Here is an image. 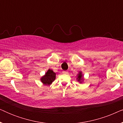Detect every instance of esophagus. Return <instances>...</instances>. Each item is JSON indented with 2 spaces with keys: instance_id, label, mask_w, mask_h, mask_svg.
Instances as JSON below:
<instances>
[{
  "instance_id": "34e87169",
  "label": "esophagus",
  "mask_w": 123,
  "mask_h": 123,
  "mask_svg": "<svg viewBox=\"0 0 123 123\" xmlns=\"http://www.w3.org/2000/svg\"><path fill=\"white\" fill-rule=\"evenodd\" d=\"M63 74H68V71H63Z\"/></svg>"
}]
</instances>
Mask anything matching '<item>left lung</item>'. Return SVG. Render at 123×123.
<instances>
[{
  "label": "left lung",
  "mask_w": 123,
  "mask_h": 123,
  "mask_svg": "<svg viewBox=\"0 0 123 123\" xmlns=\"http://www.w3.org/2000/svg\"><path fill=\"white\" fill-rule=\"evenodd\" d=\"M76 80H77V82H78L79 83H82V82L84 81V77L81 71H80L78 72V74L77 75Z\"/></svg>",
  "instance_id": "left-lung-1"
}]
</instances>
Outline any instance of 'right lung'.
<instances>
[{
  "label": "right lung",
  "mask_w": 123,
  "mask_h": 123,
  "mask_svg": "<svg viewBox=\"0 0 123 123\" xmlns=\"http://www.w3.org/2000/svg\"><path fill=\"white\" fill-rule=\"evenodd\" d=\"M56 78V73L53 70L49 69L43 76L40 78V80L43 85L49 86Z\"/></svg>",
  "instance_id": "right-lung-1"
}]
</instances>
